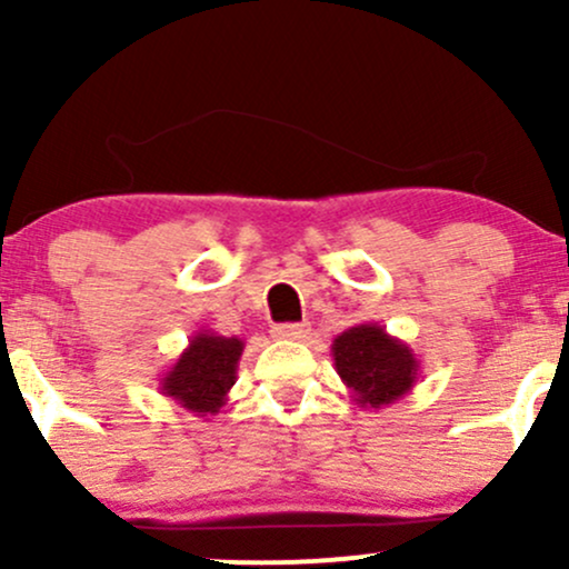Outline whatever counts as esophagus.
I'll list each match as a JSON object with an SVG mask.
<instances>
[{
	"instance_id": "34e87169",
	"label": "esophagus",
	"mask_w": 569,
	"mask_h": 569,
	"mask_svg": "<svg viewBox=\"0 0 569 569\" xmlns=\"http://www.w3.org/2000/svg\"><path fill=\"white\" fill-rule=\"evenodd\" d=\"M310 335V326L307 323H278L272 326V337L276 339H305Z\"/></svg>"
}]
</instances>
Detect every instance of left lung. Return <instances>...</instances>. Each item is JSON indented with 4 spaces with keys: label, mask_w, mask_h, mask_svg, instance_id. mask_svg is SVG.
<instances>
[{
    "label": "left lung",
    "mask_w": 569,
    "mask_h": 569,
    "mask_svg": "<svg viewBox=\"0 0 569 569\" xmlns=\"http://www.w3.org/2000/svg\"><path fill=\"white\" fill-rule=\"evenodd\" d=\"M337 375L361 409L401 401L420 380V358L380 323H358L331 342Z\"/></svg>",
    "instance_id": "1"
}]
</instances>
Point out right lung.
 Masks as SVG:
<instances>
[{"instance_id":"1","label":"right lung","mask_w":569,"mask_h":569,"mask_svg":"<svg viewBox=\"0 0 569 569\" xmlns=\"http://www.w3.org/2000/svg\"><path fill=\"white\" fill-rule=\"evenodd\" d=\"M243 348L246 342L238 337H221L211 329L194 331L184 352L160 377V393L194 417L217 415L238 380Z\"/></svg>"}]
</instances>
